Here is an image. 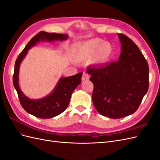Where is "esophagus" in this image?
<instances>
[{"label": "esophagus", "mask_w": 160, "mask_h": 160, "mask_svg": "<svg viewBox=\"0 0 160 160\" xmlns=\"http://www.w3.org/2000/svg\"><path fill=\"white\" fill-rule=\"evenodd\" d=\"M82 81H88L89 79V76L88 73L86 72H83V76H82Z\"/></svg>", "instance_id": "esophagus-1"}]
</instances>
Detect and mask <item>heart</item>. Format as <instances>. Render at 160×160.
Returning <instances> with one entry per match:
<instances>
[{
	"mask_svg": "<svg viewBox=\"0 0 160 160\" xmlns=\"http://www.w3.org/2000/svg\"><path fill=\"white\" fill-rule=\"evenodd\" d=\"M114 55L113 45L100 38H93L77 44L72 51V59L75 62L91 60V63L99 66L109 63Z\"/></svg>",
	"mask_w": 160,
	"mask_h": 160,
	"instance_id": "obj_1",
	"label": "heart"
}]
</instances>
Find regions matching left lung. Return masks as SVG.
<instances>
[{
    "label": "left lung",
    "instance_id": "8db88e82",
    "mask_svg": "<svg viewBox=\"0 0 160 160\" xmlns=\"http://www.w3.org/2000/svg\"><path fill=\"white\" fill-rule=\"evenodd\" d=\"M122 51L118 62L88 68L93 83L92 95L96 110L119 119L137 111L149 88V66L138 47L123 34H118Z\"/></svg>",
    "mask_w": 160,
    "mask_h": 160
}]
</instances>
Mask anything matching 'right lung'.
<instances>
[{
  "label": "right lung",
  "mask_w": 160,
  "mask_h": 160,
  "mask_svg": "<svg viewBox=\"0 0 160 160\" xmlns=\"http://www.w3.org/2000/svg\"><path fill=\"white\" fill-rule=\"evenodd\" d=\"M67 38L68 35L66 34L64 35L41 31L31 38L16 60L12 77L13 85L17 90L19 101L23 109L27 113L38 118H52L63 112L69 103L72 92L81 83L83 73L79 72L73 76L62 77L57 83L54 90L49 95L39 99H31L25 95L19 88V67L22 59L27 55L28 51L37 43L44 41L52 42L59 40L62 41Z\"/></svg>",
  "instance_id": "1"
}]
</instances>
